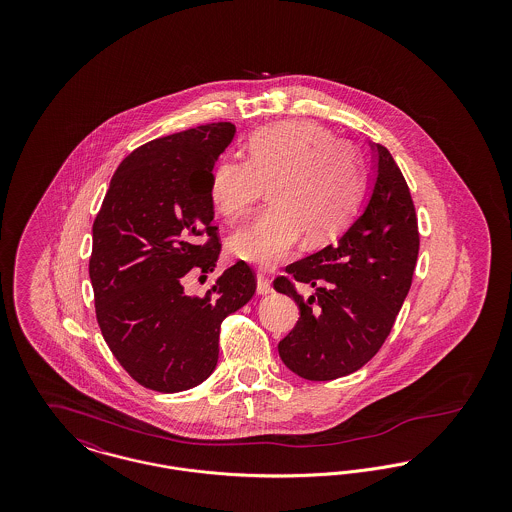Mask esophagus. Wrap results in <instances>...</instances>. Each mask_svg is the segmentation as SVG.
<instances>
[{
  "instance_id": "1",
  "label": "esophagus",
  "mask_w": 512,
  "mask_h": 512,
  "mask_svg": "<svg viewBox=\"0 0 512 512\" xmlns=\"http://www.w3.org/2000/svg\"><path fill=\"white\" fill-rule=\"evenodd\" d=\"M257 293L259 295L272 293V284H270V280H268L265 274H257Z\"/></svg>"
}]
</instances>
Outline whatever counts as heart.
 Segmentation results:
<instances>
[{
	"label": "heart",
	"mask_w": 512,
	"mask_h": 512,
	"mask_svg": "<svg viewBox=\"0 0 512 512\" xmlns=\"http://www.w3.org/2000/svg\"><path fill=\"white\" fill-rule=\"evenodd\" d=\"M249 157L228 155L211 174L209 195L228 219L245 215L270 184V205L230 238L247 265L284 261L301 236L309 245L334 240L353 219L365 171L357 149L311 121L276 122L247 142Z\"/></svg>",
	"instance_id": "obj_1"
}]
</instances>
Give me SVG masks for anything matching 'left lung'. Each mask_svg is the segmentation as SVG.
Returning a JSON list of instances; mask_svg holds the SVG:
<instances>
[{
    "label": "left lung",
    "instance_id": "obj_1",
    "mask_svg": "<svg viewBox=\"0 0 512 512\" xmlns=\"http://www.w3.org/2000/svg\"><path fill=\"white\" fill-rule=\"evenodd\" d=\"M374 178L368 203L340 238L286 267L316 293L303 300L289 278L274 290L299 307L292 332L278 343L282 363L313 382L336 380L366 365L390 336L411 290L418 226L409 186L390 151L372 144Z\"/></svg>",
    "mask_w": 512,
    "mask_h": 512
}]
</instances>
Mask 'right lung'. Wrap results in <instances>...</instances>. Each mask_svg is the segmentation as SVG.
<instances>
[{"label": "right lung", "instance_id": "right-lung-1", "mask_svg": "<svg viewBox=\"0 0 512 512\" xmlns=\"http://www.w3.org/2000/svg\"><path fill=\"white\" fill-rule=\"evenodd\" d=\"M234 134L232 122H213L134 149L94 220L90 280L99 328L122 368L149 390L176 393L207 380L219 361L220 322L257 288L244 261L226 268L205 297L182 286L192 268L217 267L209 186Z\"/></svg>", "mask_w": 512, "mask_h": 512}]
</instances>
